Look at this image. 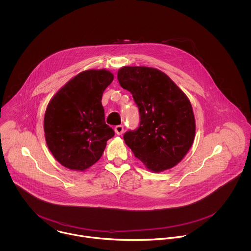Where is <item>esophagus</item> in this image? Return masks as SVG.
Returning <instances> with one entry per match:
<instances>
[{
	"label": "esophagus",
	"instance_id": "esophagus-1",
	"mask_svg": "<svg viewBox=\"0 0 251 251\" xmlns=\"http://www.w3.org/2000/svg\"><path fill=\"white\" fill-rule=\"evenodd\" d=\"M115 132L118 135H122L123 132H124V126H117L115 127Z\"/></svg>",
	"mask_w": 251,
	"mask_h": 251
}]
</instances>
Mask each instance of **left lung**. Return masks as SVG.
Here are the masks:
<instances>
[{
  "mask_svg": "<svg viewBox=\"0 0 251 251\" xmlns=\"http://www.w3.org/2000/svg\"><path fill=\"white\" fill-rule=\"evenodd\" d=\"M122 88L132 94L140 113L136 130L125 133L126 144L152 172L176 166L191 148L195 118L185 94L164 72L147 67L118 72Z\"/></svg>",
  "mask_w": 251,
  "mask_h": 251,
  "instance_id": "8db88e82",
  "label": "left lung"
}]
</instances>
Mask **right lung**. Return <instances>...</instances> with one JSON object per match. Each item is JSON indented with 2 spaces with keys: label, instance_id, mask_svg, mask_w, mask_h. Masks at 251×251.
<instances>
[{
  "label": "right lung",
  "instance_id": "1",
  "mask_svg": "<svg viewBox=\"0 0 251 251\" xmlns=\"http://www.w3.org/2000/svg\"><path fill=\"white\" fill-rule=\"evenodd\" d=\"M113 73L89 70L71 79L49 101L44 135L53 156L65 167L85 171L102 155L115 134L105 124L101 99Z\"/></svg>",
  "mask_w": 251,
  "mask_h": 251
}]
</instances>
